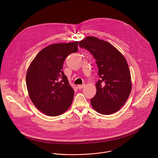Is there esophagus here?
Instances as JSON below:
<instances>
[{
	"mask_svg": "<svg viewBox=\"0 0 158 158\" xmlns=\"http://www.w3.org/2000/svg\"><path fill=\"white\" fill-rule=\"evenodd\" d=\"M85 86V84H83V85H78V86H77V88H78V89H83Z\"/></svg>",
	"mask_w": 158,
	"mask_h": 158,
	"instance_id": "34e87169",
	"label": "esophagus"
}]
</instances>
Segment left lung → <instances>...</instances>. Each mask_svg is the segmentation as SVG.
<instances>
[{"label": "left lung", "mask_w": 158, "mask_h": 158, "mask_svg": "<svg viewBox=\"0 0 158 158\" xmlns=\"http://www.w3.org/2000/svg\"><path fill=\"white\" fill-rule=\"evenodd\" d=\"M79 45L92 54L98 68L100 79L97 92L90 99L97 113L110 115L118 111L126 103L132 89L130 69L124 56L110 43L94 36H88Z\"/></svg>", "instance_id": "obj_1"}]
</instances>
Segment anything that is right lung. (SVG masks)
Returning a JSON list of instances; mask_svg holds the SVG:
<instances>
[{"label": "right lung", "mask_w": 158, "mask_h": 158, "mask_svg": "<svg viewBox=\"0 0 158 158\" xmlns=\"http://www.w3.org/2000/svg\"><path fill=\"white\" fill-rule=\"evenodd\" d=\"M78 41L48 45L35 56L28 68L26 85L28 95L41 112L58 116L70 108L74 90L63 71L68 55L78 51Z\"/></svg>", "instance_id": "1"}]
</instances>
